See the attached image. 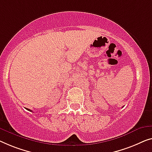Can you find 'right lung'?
Here are the masks:
<instances>
[{
	"mask_svg": "<svg viewBox=\"0 0 152 152\" xmlns=\"http://www.w3.org/2000/svg\"><path fill=\"white\" fill-rule=\"evenodd\" d=\"M26 109H27V110H29V111H31V110H30V109H28V108H26Z\"/></svg>",
	"mask_w": 152,
	"mask_h": 152,
	"instance_id": "obj_1",
	"label": "right lung"
}]
</instances>
